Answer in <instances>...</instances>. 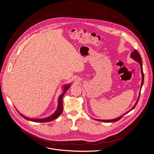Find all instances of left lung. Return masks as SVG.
<instances>
[{"label":"left lung","mask_w":154,"mask_h":154,"mask_svg":"<svg viewBox=\"0 0 154 154\" xmlns=\"http://www.w3.org/2000/svg\"><path fill=\"white\" fill-rule=\"evenodd\" d=\"M131 57L134 60H135V61H137V62L140 64V69H141V74H142V82H141V85H140V89H141V88H142V85H143V82H144V75H143V69H142V58H141V57H140V54H139V53L137 51V50H134L133 52L131 54ZM140 91H139V97H138V99H137V102L135 103V105H134V106L129 110V111H128V112H127L126 113H124L123 115H122V116H120V117L119 118H116V119H111V120H101V119H96V120H97V121H100V122H117V121H118V120H119L123 116H125L126 114H127L128 113H129L130 111H131L132 110H133L135 107H136V106H137V103L138 102V101H139V97H140Z\"/></svg>","instance_id":"left-lung-1"}]
</instances>
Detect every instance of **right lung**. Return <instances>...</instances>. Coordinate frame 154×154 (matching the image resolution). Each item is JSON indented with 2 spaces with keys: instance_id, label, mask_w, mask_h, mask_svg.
<instances>
[{
  "instance_id": "obj_1",
  "label": "right lung",
  "mask_w": 154,
  "mask_h": 154,
  "mask_svg": "<svg viewBox=\"0 0 154 154\" xmlns=\"http://www.w3.org/2000/svg\"><path fill=\"white\" fill-rule=\"evenodd\" d=\"M70 85H64V91L63 93L62 94H61L59 97H58V107L57 110L55 111V112L52 114L51 116L48 117V118H45L44 119H31V118H26L24 116H23L22 115H21L20 113V115L25 119L28 120H30V121H32V122H50L53 120L57 119L63 112V97L64 95V94L66 93V91L69 89L70 87Z\"/></svg>"
}]
</instances>
